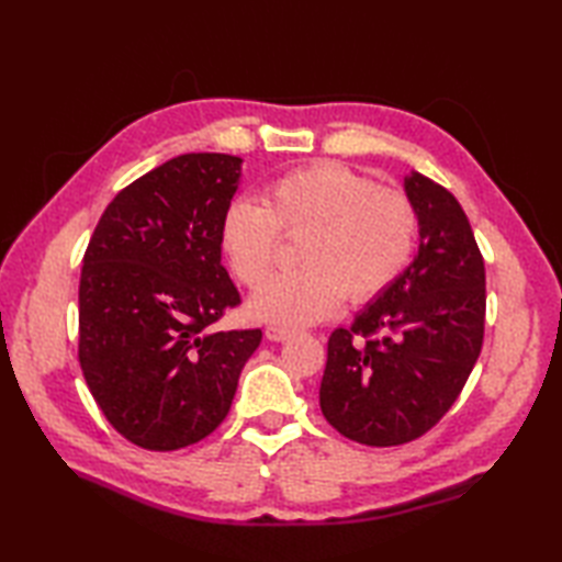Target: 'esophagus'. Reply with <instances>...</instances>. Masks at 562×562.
<instances>
[{
  "label": "esophagus",
  "mask_w": 562,
  "mask_h": 562,
  "mask_svg": "<svg viewBox=\"0 0 562 562\" xmlns=\"http://www.w3.org/2000/svg\"><path fill=\"white\" fill-rule=\"evenodd\" d=\"M296 336L294 330L290 328H280V326H270L266 328V338L272 340V342H284V340H292Z\"/></svg>",
  "instance_id": "esophagus-1"
}]
</instances>
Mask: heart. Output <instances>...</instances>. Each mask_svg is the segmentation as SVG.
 <instances>
[{
    "label": "heart",
    "instance_id": "obj_1",
    "mask_svg": "<svg viewBox=\"0 0 562 562\" xmlns=\"http://www.w3.org/2000/svg\"><path fill=\"white\" fill-rule=\"evenodd\" d=\"M417 210L396 188L336 161L296 169L272 181L262 202L236 198L226 207L220 241L234 274L256 288L278 258L280 232L296 236L300 268L270 278L250 296L248 314L280 328L312 326L333 316L345 296L374 300L408 266Z\"/></svg>",
    "mask_w": 562,
    "mask_h": 562
}]
</instances>
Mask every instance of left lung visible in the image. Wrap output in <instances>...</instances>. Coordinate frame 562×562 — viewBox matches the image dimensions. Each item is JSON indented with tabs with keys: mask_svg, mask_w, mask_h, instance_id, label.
I'll return each mask as SVG.
<instances>
[{
	"mask_svg": "<svg viewBox=\"0 0 562 562\" xmlns=\"http://www.w3.org/2000/svg\"><path fill=\"white\" fill-rule=\"evenodd\" d=\"M420 220L417 256L350 328L328 338L321 413L342 437L396 447L445 415L483 348L485 262L469 217L447 188L403 181Z\"/></svg>",
	"mask_w": 562,
	"mask_h": 562,
	"instance_id": "obj_1",
	"label": "left lung"
}]
</instances>
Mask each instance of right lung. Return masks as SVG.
Segmentation results:
<instances>
[{"label":"right lung","mask_w":562,"mask_h":562,"mask_svg":"<svg viewBox=\"0 0 562 562\" xmlns=\"http://www.w3.org/2000/svg\"><path fill=\"white\" fill-rule=\"evenodd\" d=\"M238 181L232 154H181L113 198L83 254L81 372L105 420L142 449L214 432L260 345V328L212 330L241 302L220 241Z\"/></svg>","instance_id":"obj_1"}]
</instances>
